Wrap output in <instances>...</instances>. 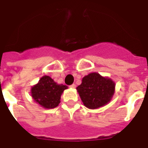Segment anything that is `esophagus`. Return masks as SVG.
<instances>
[{
    "label": "esophagus",
    "instance_id": "esophagus-1",
    "mask_svg": "<svg viewBox=\"0 0 148 148\" xmlns=\"http://www.w3.org/2000/svg\"><path fill=\"white\" fill-rule=\"evenodd\" d=\"M75 84H72V85H71V86H69V87H71V88H75Z\"/></svg>",
    "mask_w": 148,
    "mask_h": 148
}]
</instances>
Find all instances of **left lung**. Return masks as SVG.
<instances>
[{
    "label": "left lung",
    "instance_id": "left-lung-1",
    "mask_svg": "<svg viewBox=\"0 0 148 148\" xmlns=\"http://www.w3.org/2000/svg\"><path fill=\"white\" fill-rule=\"evenodd\" d=\"M114 87V83L110 79L92 73L82 79V84L76 89L84 105L94 109L105 106L111 100Z\"/></svg>",
    "mask_w": 148,
    "mask_h": 148
}]
</instances>
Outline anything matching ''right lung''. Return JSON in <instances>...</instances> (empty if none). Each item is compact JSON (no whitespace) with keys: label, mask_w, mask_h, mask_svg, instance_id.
<instances>
[{"label":"right lung","mask_w":148,"mask_h":148,"mask_svg":"<svg viewBox=\"0 0 148 148\" xmlns=\"http://www.w3.org/2000/svg\"><path fill=\"white\" fill-rule=\"evenodd\" d=\"M66 88V86L58 85L49 76L45 75L32 88V97L43 108H53L60 104L61 94Z\"/></svg>","instance_id":"add662e5"}]
</instances>
